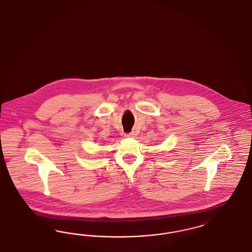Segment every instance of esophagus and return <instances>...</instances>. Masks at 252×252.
Segmentation results:
<instances>
[{
    "label": "esophagus",
    "mask_w": 252,
    "mask_h": 252,
    "mask_svg": "<svg viewBox=\"0 0 252 252\" xmlns=\"http://www.w3.org/2000/svg\"><path fill=\"white\" fill-rule=\"evenodd\" d=\"M126 136L127 138H135L137 135H136L135 132H131V133H129V134H126Z\"/></svg>",
    "instance_id": "esophagus-1"
}]
</instances>
